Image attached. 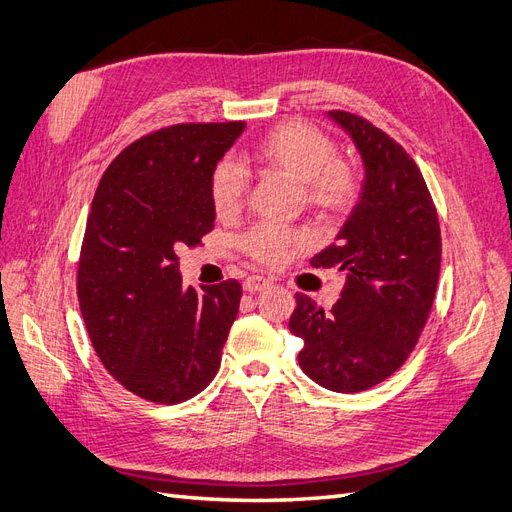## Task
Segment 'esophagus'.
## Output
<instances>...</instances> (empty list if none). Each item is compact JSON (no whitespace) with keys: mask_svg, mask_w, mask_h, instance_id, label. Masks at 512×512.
I'll return each instance as SVG.
<instances>
[{"mask_svg":"<svg viewBox=\"0 0 512 512\" xmlns=\"http://www.w3.org/2000/svg\"><path fill=\"white\" fill-rule=\"evenodd\" d=\"M269 286H271V282L265 280V277H260V275H250L243 282V290L245 292H260V290H267Z\"/></svg>","mask_w":512,"mask_h":512,"instance_id":"1","label":"esophagus"}]
</instances>
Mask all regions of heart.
<instances>
[{
    "instance_id": "b5f03b06",
    "label": "heart",
    "mask_w": 512,
    "mask_h": 512,
    "mask_svg": "<svg viewBox=\"0 0 512 512\" xmlns=\"http://www.w3.org/2000/svg\"><path fill=\"white\" fill-rule=\"evenodd\" d=\"M250 158L258 168L282 173L301 183L305 203L322 213L348 209L359 194V177L352 166L337 160L331 138L303 121H286L273 128L256 143ZM245 192L247 179L235 162L222 160L213 166L209 194L218 215L237 213ZM303 241L299 232L265 224L243 239V247L252 258L275 265L290 245H301Z\"/></svg>"
}]
</instances>
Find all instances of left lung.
I'll return each mask as SVG.
<instances>
[{
  "instance_id": "1",
  "label": "left lung",
  "mask_w": 512,
  "mask_h": 512,
  "mask_svg": "<svg viewBox=\"0 0 512 512\" xmlns=\"http://www.w3.org/2000/svg\"><path fill=\"white\" fill-rule=\"evenodd\" d=\"M359 151V203L335 243L312 260L346 271V288L329 314L297 294L288 329L303 339L299 365L335 393H359L406 363L436 297L442 237L436 207L414 160L363 117L327 113Z\"/></svg>"
}]
</instances>
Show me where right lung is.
I'll return each instance as SVG.
<instances>
[{
	"instance_id": "right-lung-1",
	"label": "right lung",
	"mask_w": 512,
	"mask_h": 512,
	"mask_svg": "<svg viewBox=\"0 0 512 512\" xmlns=\"http://www.w3.org/2000/svg\"><path fill=\"white\" fill-rule=\"evenodd\" d=\"M243 121L181 123L123 149L91 203L79 305L91 344L119 384L153 404H181L215 378L241 284L183 288L181 247L215 222L211 170Z\"/></svg>"
}]
</instances>
